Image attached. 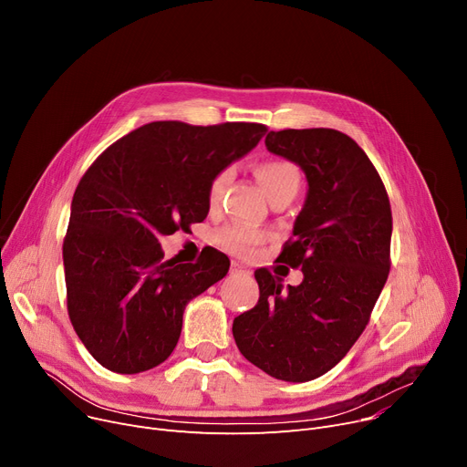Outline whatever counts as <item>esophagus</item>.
<instances>
[{"mask_svg":"<svg viewBox=\"0 0 467 467\" xmlns=\"http://www.w3.org/2000/svg\"><path fill=\"white\" fill-rule=\"evenodd\" d=\"M231 275H250V268L238 261L231 263Z\"/></svg>","mask_w":467,"mask_h":467,"instance_id":"34e87169","label":"esophagus"}]
</instances>
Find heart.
I'll use <instances>...</instances> for the list:
<instances>
[{
	"instance_id": "obj_1",
	"label": "heart",
	"mask_w": 467,
	"mask_h": 467,
	"mask_svg": "<svg viewBox=\"0 0 467 467\" xmlns=\"http://www.w3.org/2000/svg\"><path fill=\"white\" fill-rule=\"evenodd\" d=\"M233 174H234L233 168L227 166V168H221L212 178L208 185V194H206L208 204L212 208L219 206L221 201H223V194L229 183L233 182ZM255 176L265 194L268 196V201L280 199V196H291V199H296V194L301 189V170L289 161H280V159L265 161L255 168ZM263 238H265L263 231L244 223H231L215 233V242L219 246L236 255L252 254V250L259 246Z\"/></svg>"
}]
</instances>
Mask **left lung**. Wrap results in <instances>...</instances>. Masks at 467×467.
Masks as SVG:
<instances>
[{"mask_svg": "<svg viewBox=\"0 0 467 467\" xmlns=\"http://www.w3.org/2000/svg\"><path fill=\"white\" fill-rule=\"evenodd\" d=\"M266 150L301 166L306 199L278 261L303 282L259 268L257 305L234 317L238 350L285 382L322 377L363 333L389 273L391 210L373 162L333 129L271 130Z\"/></svg>", "mask_w": 467, "mask_h": 467, "instance_id": "left-lung-1", "label": "left lung"}]
</instances>
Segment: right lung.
<instances>
[{"instance_id": "obj_1", "label": "right lung", "mask_w": 467, "mask_h": 467, "mask_svg": "<svg viewBox=\"0 0 467 467\" xmlns=\"http://www.w3.org/2000/svg\"><path fill=\"white\" fill-rule=\"evenodd\" d=\"M265 132L257 122L157 120L117 140L87 170L62 257L71 326L106 369L136 375L161 365L178 345L187 303L229 273L221 252L196 265L162 261L159 238L204 221L212 178Z\"/></svg>"}]
</instances>
